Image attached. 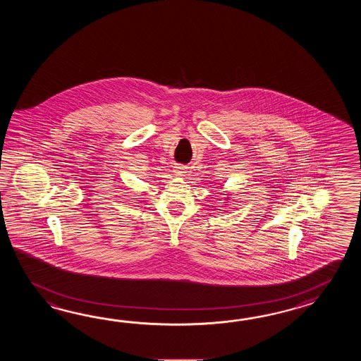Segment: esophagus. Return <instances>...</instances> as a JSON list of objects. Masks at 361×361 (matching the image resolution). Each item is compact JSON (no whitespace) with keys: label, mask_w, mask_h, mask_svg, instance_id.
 <instances>
[{"label":"esophagus","mask_w":361,"mask_h":361,"mask_svg":"<svg viewBox=\"0 0 361 361\" xmlns=\"http://www.w3.org/2000/svg\"><path fill=\"white\" fill-rule=\"evenodd\" d=\"M176 173H177L178 176H182L185 173V168L184 166H176Z\"/></svg>","instance_id":"esophagus-1"}]
</instances>
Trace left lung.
I'll return each instance as SVG.
<instances>
[{"mask_svg":"<svg viewBox=\"0 0 361 361\" xmlns=\"http://www.w3.org/2000/svg\"><path fill=\"white\" fill-rule=\"evenodd\" d=\"M230 195L231 192H228V193H227V196L224 197V201H226V202H228V201H230ZM226 205H227V204H226Z\"/></svg>","mask_w":361,"mask_h":361,"instance_id":"8db88e82","label":"left lung"}]
</instances>
